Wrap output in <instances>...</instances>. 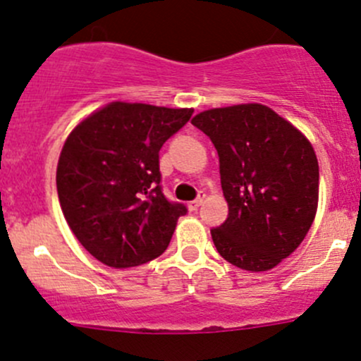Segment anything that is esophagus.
Masks as SVG:
<instances>
[{"instance_id":"obj_1","label":"esophagus","mask_w":361,"mask_h":361,"mask_svg":"<svg viewBox=\"0 0 361 361\" xmlns=\"http://www.w3.org/2000/svg\"><path fill=\"white\" fill-rule=\"evenodd\" d=\"M204 199H206V194H199V197L195 199V201L188 202V209H190V211H195V209H197L199 206H202Z\"/></svg>"}]
</instances>
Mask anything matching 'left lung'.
<instances>
[{
    "instance_id": "left-lung-1",
    "label": "left lung",
    "mask_w": 361,
    "mask_h": 361,
    "mask_svg": "<svg viewBox=\"0 0 361 361\" xmlns=\"http://www.w3.org/2000/svg\"><path fill=\"white\" fill-rule=\"evenodd\" d=\"M220 157L228 216L211 231L218 253L251 272L274 269L307 235L319 195L311 141L258 103L197 113L192 118Z\"/></svg>"
}]
</instances>
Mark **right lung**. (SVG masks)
Segmentation results:
<instances>
[{
	"label": "right lung",
	"instance_id": "add662e5",
	"mask_svg": "<svg viewBox=\"0 0 361 361\" xmlns=\"http://www.w3.org/2000/svg\"><path fill=\"white\" fill-rule=\"evenodd\" d=\"M192 108L113 101L69 133L57 162V195L69 228L108 267H137L169 246L183 204L160 190L159 152Z\"/></svg>",
	"mask_w": 361,
	"mask_h": 361
}]
</instances>
